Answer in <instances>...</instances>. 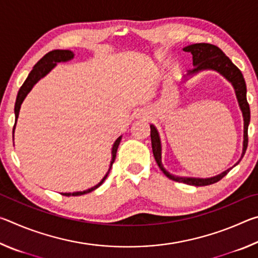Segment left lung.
<instances>
[{
	"mask_svg": "<svg viewBox=\"0 0 258 258\" xmlns=\"http://www.w3.org/2000/svg\"><path fill=\"white\" fill-rule=\"evenodd\" d=\"M183 51L190 52L192 54V64H194V69L189 71L184 76L185 82L187 77H192L196 74L204 71H214L217 72L220 75L223 76L226 81L231 83V85L233 86L235 97H237L240 110L242 112L243 117V143H242V154L241 158H240L234 166L239 164V161L242 159V157L246 152L247 146H248V125L250 121V109L249 104L247 102V89H246V82L242 76L241 72L234 66L232 61H231L228 56L224 54V52L222 51L220 47H217L213 44H208V43H196V44L187 45L183 47ZM150 137H151V146H152V152H154V157L158 164L159 168L161 169L166 176L171 178L173 181L182 182L189 185H196V186H204L209 185L213 183H216L223 178L226 174L230 172L228 168L226 171L222 172L218 175L212 176V177H187V176H176L173 175L169 172L166 171L163 163H161V141L158 131H157L156 126L150 124ZM233 166V167H234Z\"/></svg>",
	"mask_w": 258,
	"mask_h": 258,
	"instance_id": "obj_1",
	"label": "left lung"
}]
</instances>
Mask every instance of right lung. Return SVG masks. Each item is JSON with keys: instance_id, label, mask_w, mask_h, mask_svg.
I'll list each match as a JSON object with an SVG mask.
<instances>
[{"instance_id": "obj_1", "label": "right lung", "mask_w": 258, "mask_h": 258, "mask_svg": "<svg viewBox=\"0 0 258 258\" xmlns=\"http://www.w3.org/2000/svg\"><path fill=\"white\" fill-rule=\"evenodd\" d=\"M74 54L73 51H69V50H53V51H50L49 53H46L43 58L38 61V62L35 64L33 67V71L29 73L28 77L26 78V81L24 82L23 86L20 87L18 95H17V99H16V104H15V116H16V121H15V126H14V137H15V128H16V125H17V119H18V116H19V111H20V107L21 104H23L25 98L27 97V94L32 91V89L34 87V85L36 84V83L41 80V78L45 77L47 74H49L52 69H53L56 63L59 62H67V61H71L72 59H74ZM120 140H121V135L120 137L116 140L115 142H113L112 148H111V161H110V166H109V169L108 172L106 173V175L102 177V180L100 181L98 184H95L94 186L90 187V189L84 190V191H76V192H62V196H66V197H71V196H82V195H86L89 194V192H92L93 190L97 189L100 185L102 184L106 180L107 176L109 175V172H110L111 169V166L113 164V161L116 159V154H117V149H118V146L120 143Z\"/></svg>"}]
</instances>
